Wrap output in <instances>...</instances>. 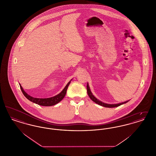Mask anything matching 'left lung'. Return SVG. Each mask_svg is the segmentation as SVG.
Segmentation results:
<instances>
[{
	"label": "left lung",
	"mask_w": 156,
	"mask_h": 156,
	"mask_svg": "<svg viewBox=\"0 0 156 156\" xmlns=\"http://www.w3.org/2000/svg\"><path fill=\"white\" fill-rule=\"evenodd\" d=\"M87 89L88 95L89 98L91 99V100H92V101H94V102H95L96 104H98V105H101V106H104V107H106V108H115V107H118V106H120V105H123V104H126V103H127V102H128V101H126V102H122V103H120V104H105V103H104V102L100 101L99 100H98L97 98H96L95 97H94V96L92 95V92H91V91H90V88H89L88 83H87Z\"/></svg>",
	"instance_id": "8db88e82"
}]
</instances>
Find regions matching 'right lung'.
<instances>
[{
	"label": "right lung",
	"mask_w": 156,
	"mask_h": 156,
	"mask_svg": "<svg viewBox=\"0 0 156 156\" xmlns=\"http://www.w3.org/2000/svg\"><path fill=\"white\" fill-rule=\"evenodd\" d=\"M71 81L67 83L66 87L59 93V94H58L57 95H55L54 97L49 98H36L31 97L23 90L21 85L20 84H19V85L20 87V89L22 90V92L23 95H24V97H26L27 99L30 101L31 102H33V103L38 104L39 105L44 106H52L55 104H58L64 98L66 94V92H67V88L71 82Z\"/></svg>",
	"instance_id": "right-lung-1"
}]
</instances>
